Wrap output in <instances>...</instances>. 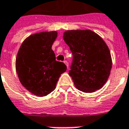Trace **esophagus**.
Listing matches in <instances>:
<instances>
[{"label":"esophagus","instance_id":"1","mask_svg":"<svg viewBox=\"0 0 129 129\" xmlns=\"http://www.w3.org/2000/svg\"><path fill=\"white\" fill-rule=\"evenodd\" d=\"M64 63L66 64V66H67V68H68V66H69V65H68V62H67V61H66V60H65V61H64Z\"/></svg>","mask_w":129,"mask_h":129}]
</instances>
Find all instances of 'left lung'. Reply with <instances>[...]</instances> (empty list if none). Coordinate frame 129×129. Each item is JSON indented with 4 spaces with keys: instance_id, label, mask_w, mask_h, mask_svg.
<instances>
[{
    "instance_id": "8db88e82",
    "label": "left lung",
    "mask_w": 129,
    "mask_h": 129,
    "mask_svg": "<svg viewBox=\"0 0 129 129\" xmlns=\"http://www.w3.org/2000/svg\"><path fill=\"white\" fill-rule=\"evenodd\" d=\"M63 39L73 55L69 72L77 89L93 92L108 80L112 67L111 52L99 35L90 30H71Z\"/></svg>"
}]
</instances>
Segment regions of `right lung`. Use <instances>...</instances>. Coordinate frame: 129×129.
<instances>
[{
    "instance_id": "add662e5",
    "label": "right lung",
    "mask_w": 129,
    "mask_h": 129,
    "mask_svg": "<svg viewBox=\"0 0 129 129\" xmlns=\"http://www.w3.org/2000/svg\"><path fill=\"white\" fill-rule=\"evenodd\" d=\"M57 32L45 31L26 38L20 47L16 59V70L21 83L37 96H46L56 87L67 66L56 61L52 46Z\"/></svg>"
}]
</instances>
